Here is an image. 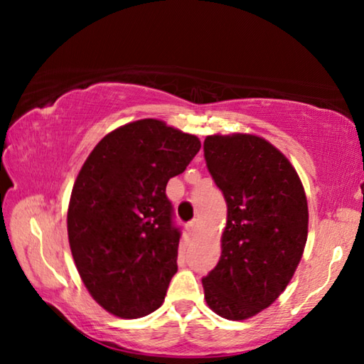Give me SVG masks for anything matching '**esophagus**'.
<instances>
[{
	"instance_id": "obj_1",
	"label": "esophagus",
	"mask_w": 364,
	"mask_h": 364,
	"mask_svg": "<svg viewBox=\"0 0 364 364\" xmlns=\"http://www.w3.org/2000/svg\"><path fill=\"white\" fill-rule=\"evenodd\" d=\"M197 226H199V220L196 218V220H193V221H189V223L186 225V230H188L189 234H196Z\"/></svg>"
}]
</instances>
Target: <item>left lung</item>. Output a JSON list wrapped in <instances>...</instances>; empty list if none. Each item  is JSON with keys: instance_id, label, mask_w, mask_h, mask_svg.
I'll return each instance as SVG.
<instances>
[{"instance_id": "left-lung-1", "label": "left lung", "mask_w": 364, "mask_h": 364, "mask_svg": "<svg viewBox=\"0 0 364 364\" xmlns=\"http://www.w3.org/2000/svg\"><path fill=\"white\" fill-rule=\"evenodd\" d=\"M204 156L228 220L220 262L202 286L217 315L241 321L268 308L292 279L306 244V196L284 154L255 134L207 136Z\"/></svg>"}]
</instances>
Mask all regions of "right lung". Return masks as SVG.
<instances>
[{"label": "right lung", "mask_w": 364, "mask_h": 364, "mask_svg": "<svg viewBox=\"0 0 364 364\" xmlns=\"http://www.w3.org/2000/svg\"><path fill=\"white\" fill-rule=\"evenodd\" d=\"M199 149L194 134L143 119L106 134L80 170L67 212L72 257L112 315L143 318L162 305L181 237L165 188Z\"/></svg>", "instance_id": "right-lung-1"}]
</instances>
